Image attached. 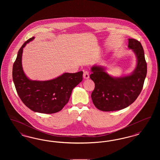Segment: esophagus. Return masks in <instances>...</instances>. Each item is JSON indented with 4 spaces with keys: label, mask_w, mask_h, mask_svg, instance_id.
<instances>
[{
    "label": "esophagus",
    "mask_w": 160,
    "mask_h": 160,
    "mask_svg": "<svg viewBox=\"0 0 160 160\" xmlns=\"http://www.w3.org/2000/svg\"><path fill=\"white\" fill-rule=\"evenodd\" d=\"M84 79H88L89 78V74L88 71H84L83 73Z\"/></svg>",
    "instance_id": "34e87169"
}]
</instances>
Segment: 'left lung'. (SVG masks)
I'll list each match as a JSON object with an SVG mask.
<instances>
[{
    "instance_id": "1",
    "label": "left lung",
    "mask_w": 160,
    "mask_h": 160,
    "mask_svg": "<svg viewBox=\"0 0 160 160\" xmlns=\"http://www.w3.org/2000/svg\"><path fill=\"white\" fill-rule=\"evenodd\" d=\"M128 47L137 58L136 67L128 75L113 77L103 66L94 65L91 67L90 78L95 83L92 99L95 106L101 111L120 110L129 106L142 90L147 74L143 47L136 39L129 38Z\"/></svg>"
}]
</instances>
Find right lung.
Here are the masks:
<instances>
[{"label":"right lung","instance_id":"add662e5","mask_svg":"<svg viewBox=\"0 0 160 160\" xmlns=\"http://www.w3.org/2000/svg\"><path fill=\"white\" fill-rule=\"evenodd\" d=\"M26 41L18 50L12 68V78L17 92L25 106L31 110L46 114L61 111L68 102L72 89L83 80V71L65 72L46 81L32 80L22 67L23 48L34 39Z\"/></svg>","mask_w":160,"mask_h":160}]
</instances>
